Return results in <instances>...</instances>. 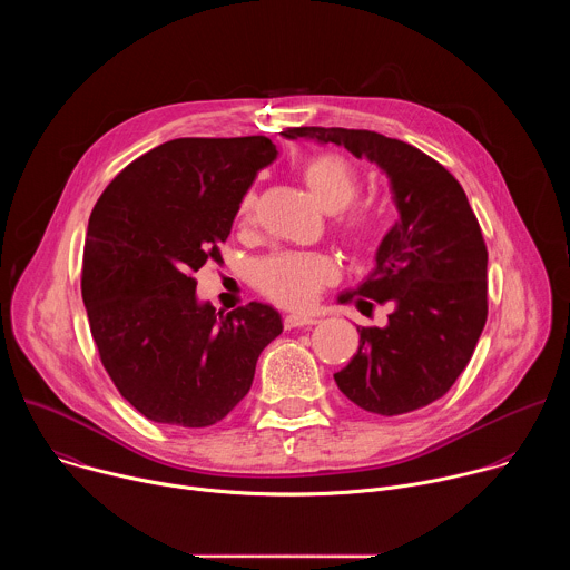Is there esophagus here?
Listing matches in <instances>:
<instances>
[{
	"label": "esophagus",
	"mask_w": 570,
	"mask_h": 570,
	"mask_svg": "<svg viewBox=\"0 0 570 570\" xmlns=\"http://www.w3.org/2000/svg\"><path fill=\"white\" fill-rule=\"evenodd\" d=\"M317 320L313 315H286L284 317V330H299V327H311Z\"/></svg>",
	"instance_id": "obj_1"
}]
</instances>
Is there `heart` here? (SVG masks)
Wrapping results in <instances>:
<instances>
[{
    "instance_id": "obj_1",
    "label": "heart",
    "mask_w": 570,
    "mask_h": 570,
    "mask_svg": "<svg viewBox=\"0 0 570 570\" xmlns=\"http://www.w3.org/2000/svg\"><path fill=\"white\" fill-rule=\"evenodd\" d=\"M302 178L317 200L327 212L347 209L361 189V180L352 161L341 155L324 153L306 159L302 167ZM255 194H246L240 200V223H253ZM338 232L352 246H365L379 232V220L372 214H347L338 218ZM338 277L336 262L324 253H275L253 268V284L279 306L306 308L315 302L320 291Z\"/></svg>"
}]
</instances>
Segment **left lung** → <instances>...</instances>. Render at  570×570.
Masks as SVG:
<instances>
[{"mask_svg":"<svg viewBox=\"0 0 570 570\" xmlns=\"http://www.w3.org/2000/svg\"><path fill=\"white\" fill-rule=\"evenodd\" d=\"M282 135L343 146L387 176L399 220L374 271L338 302L367 315L374 298L392 313L385 327H358V352L334 379L367 413L424 409L462 374L487 320V246L464 189L420 148L372 130L302 126Z\"/></svg>","mask_w":570,"mask_h":570,"instance_id":"8db88e82","label":"left lung"}]
</instances>
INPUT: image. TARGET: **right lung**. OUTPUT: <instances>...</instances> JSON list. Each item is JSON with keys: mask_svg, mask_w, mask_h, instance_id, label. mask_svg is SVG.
Masks as SVG:
<instances>
[{"mask_svg": "<svg viewBox=\"0 0 570 570\" xmlns=\"http://www.w3.org/2000/svg\"><path fill=\"white\" fill-rule=\"evenodd\" d=\"M275 157L264 135L171 139L130 161L90 214L80 275L90 332L112 383L150 422H220L284 330L262 302L216 313L191 277L223 262L218 243Z\"/></svg>", "mask_w": 570, "mask_h": 570, "instance_id": "right-lung-1", "label": "right lung"}]
</instances>
